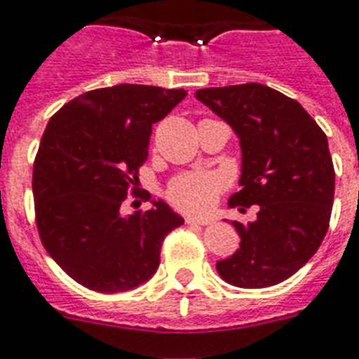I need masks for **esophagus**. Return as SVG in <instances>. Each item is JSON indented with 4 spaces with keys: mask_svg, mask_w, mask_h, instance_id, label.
I'll return each mask as SVG.
<instances>
[{
    "mask_svg": "<svg viewBox=\"0 0 359 359\" xmlns=\"http://www.w3.org/2000/svg\"><path fill=\"white\" fill-rule=\"evenodd\" d=\"M187 224H198V226H208L211 224V220L209 219H202V217H193V215H189L187 219H185Z\"/></svg>",
    "mask_w": 359,
    "mask_h": 359,
    "instance_id": "obj_1",
    "label": "esophagus"
}]
</instances>
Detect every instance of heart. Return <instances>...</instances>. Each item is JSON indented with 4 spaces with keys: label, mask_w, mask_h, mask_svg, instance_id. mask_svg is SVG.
Segmentation results:
<instances>
[{
    "label": "heart",
    "mask_w": 359,
    "mask_h": 359,
    "mask_svg": "<svg viewBox=\"0 0 359 359\" xmlns=\"http://www.w3.org/2000/svg\"><path fill=\"white\" fill-rule=\"evenodd\" d=\"M226 180L213 172H189L174 177L166 189L170 202L189 213L208 211L224 191Z\"/></svg>",
    "instance_id": "heart-1"
}]
</instances>
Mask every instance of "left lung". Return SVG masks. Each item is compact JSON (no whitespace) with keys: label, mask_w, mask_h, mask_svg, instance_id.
Returning a JSON list of instances; mask_svg holds the SVG:
<instances>
[{"label":"left lung","mask_w":359,"mask_h":359,"mask_svg":"<svg viewBox=\"0 0 359 359\" xmlns=\"http://www.w3.org/2000/svg\"><path fill=\"white\" fill-rule=\"evenodd\" d=\"M196 98L239 137V193L228 205L257 219L233 222L239 250L217 261L231 285L261 289L287 280L319 250L334 205L335 172L328 139L293 98L259 83L196 90Z\"/></svg>","instance_id":"obj_1"}]
</instances>
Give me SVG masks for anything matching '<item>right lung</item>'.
I'll list each match as a JSON object with an SVG mask.
<instances>
[{
	"label": "right lung",
	"instance_id": "add662e5",
	"mask_svg": "<svg viewBox=\"0 0 359 359\" xmlns=\"http://www.w3.org/2000/svg\"><path fill=\"white\" fill-rule=\"evenodd\" d=\"M185 96L183 88L122 83L77 96L46 126L33 165L36 228L77 283L122 293L156 274L163 241L183 219L163 200L131 215L122 205L130 189L137 193L151 126Z\"/></svg>",
	"mask_w": 359,
	"mask_h": 359
}]
</instances>
